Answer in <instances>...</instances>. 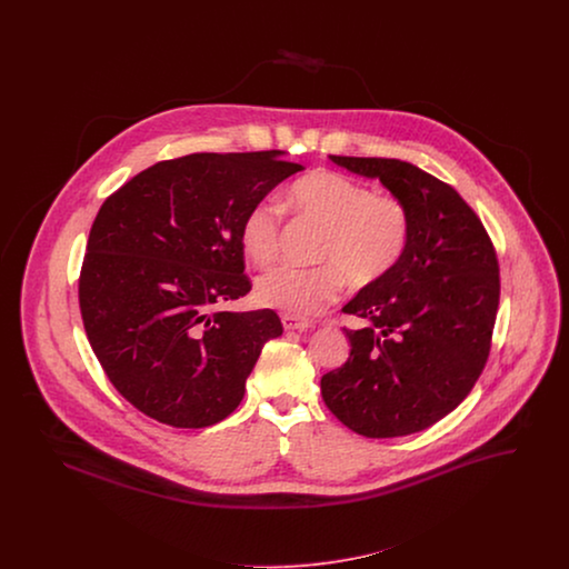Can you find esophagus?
<instances>
[{
  "mask_svg": "<svg viewBox=\"0 0 569 569\" xmlns=\"http://www.w3.org/2000/svg\"><path fill=\"white\" fill-rule=\"evenodd\" d=\"M281 325H283L286 330H309V328H313V322L302 320V318H297V316H288V313L281 316Z\"/></svg>",
  "mask_w": 569,
  "mask_h": 569,
  "instance_id": "34e87169",
  "label": "esophagus"
}]
</instances>
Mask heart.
Returning a JSON list of instances; mask_svg holds the SVG:
<instances>
[{
  "mask_svg": "<svg viewBox=\"0 0 569 569\" xmlns=\"http://www.w3.org/2000/svg\"><path fill=\"white\" fill-rule=\"evenodd\" d=\"M298 216L325 228L316 269L277 267L256 281L260 305L288 316L307 318L337 300L346 277L353 286H369L397 267L409 239L407 209L390 196H376L369 186L339 172H313L288 191ZM283 209L267 198L253 204L241 223L247 258L269 267L279 253Z\"/></svg>",
  "mask_w": 569,
  "mask_h": 569,
  "instance_id": "heart-1",
  "label": "heart"
}]
</instances>
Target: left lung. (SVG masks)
I'll return each instance as SVG.
<instances>
[{
    "label": "left lung",
    "mask_w": 569,
    "mask_h": 569,
    "mask_svg": "<svg viewBox=\"0 0 569 569\" xmlns=\"http://www.w3.org/2000/svg\"><path fill=\"white\" fill-rule=\"evenodd\" d=\"M378 179L407 209L409 239L397 267L365 286L343 313L350 358L326 373V407L353 433L403 437L459 407L487 365L499 305V264L487 230L455 188L413 163L328 156Z\"/></svg>",
    "instance_id": "left-lung-1"
}]
</instances>
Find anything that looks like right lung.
Instances as JSON below:
<instances>
[{"mask_svg": "<svg viewBox=\"0 0 569 569\" xmlns=\"http://www.w3.org/2000/svg\"><path fill=\"white\" fill-rule=\"evenodd\" d=\"M283 151L191 153L158 162L104 200L79 281L82 325L112 386L144 416L211 427L283 326L272 309L219 311L244 297L247 211L302 170Z\"/></svg>", "mask_w": 569, "mask_h": 569, "instance_id": "add662e5", "label": "right lung"}]
</instances>
